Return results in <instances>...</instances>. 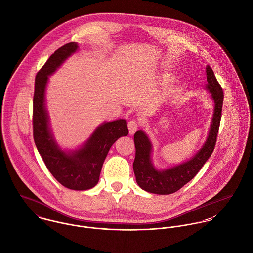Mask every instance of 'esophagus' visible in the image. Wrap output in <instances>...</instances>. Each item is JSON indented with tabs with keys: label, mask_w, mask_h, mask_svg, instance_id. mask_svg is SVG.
I'll return each instance as SVG.
<instances>
[{
	"label": "esophagus",
	"mask_w": 253,
	"mask_h": 253,
	"mask_svg": "<svg viewBox=\"0 0 253 253\" xmlns=\"http://www.w3.org/2000/svg\"><path fill=\"white\" fill-rule=\"evenodd\" d=\"M127 125H128V129H129V133H130L131 135H133V134L137 131V129H138V127H139L138 121H137V120H134V119L130 120Z\"/></svg>",
	"instance_id": "34e87169"
}]
</instances>
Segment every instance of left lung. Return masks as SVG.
I'll return each mask as SVG.
<instances>
[{
	"instance_id": "obj_1",
	"label": "left lung",
	"mask_w": 253,
	"mask_h": 253,
	"mask_svg": "<svg viewBox=\"0 0 253 253\" xmlns=\"http://www.w3.org/2000/svg\"><path fill=\"white\" fill-rule=\"evenodd\" d=\"M206 78L207 85L205 88L211 93V98L215 103L214 112L206 142L190 160L168 169L157 170L153 166L151 158V141L143 131L135 133L136 155L133 168L136 181L143 190L156 195H170L179 191L199 173L214 151L221 121L224 94L209 65L206 66Z\"/></svg>"
}]
</instances>
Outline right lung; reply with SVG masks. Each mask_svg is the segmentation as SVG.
Returning a JSON list of instances; mask_svg holds the SVG:
<instances>
[{"label":"right lung","instance_id":"right-lung-1","mask_svg":"<svg viewBox=\"0 0 253 253\" xmlns=\"http://www.w3.org/2000/svg\"><path fill=\"white\" fill-rule=\"evenodd\" d=\"M78 45L68 43L54 51L38 71L33 98V137L37 150L54 179L67 189L85 191L100 179L103 161L111 146L129 131L125 119L104 122L79 150L64 152L56 144L49 125L45 103L48 79L61 63L77 51Z\"/></svg>","mask_w":253,"mask_h":253}]
</instances>
